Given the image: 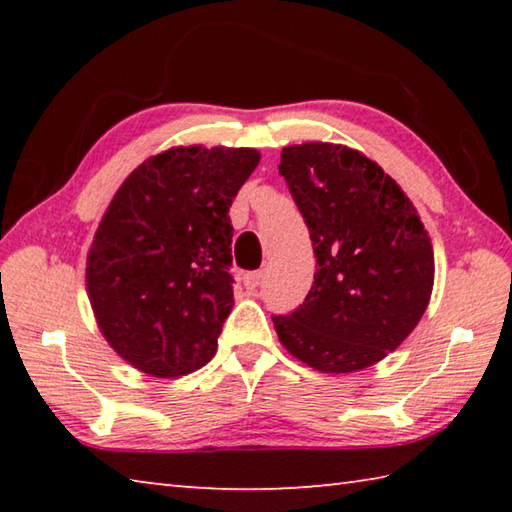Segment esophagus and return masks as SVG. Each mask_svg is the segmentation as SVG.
<instances>
[{
	"mask_svg": "<svg viewBox=\"0 0 512 512\" xmlns=\"http://www.w3.org/2000/svg\"><path fill=\"white\" fill-rule=\"evenodd\" d=\"M262 280H264V273L262 271H253V273H246L244 275L246 289H257L259 284H262Z\"/></svg>",
	"mask_w": 512,
	"mask_h": 512,
	"instance_id": "obj_1",
	"label": "esophagus"
}]
</instances>
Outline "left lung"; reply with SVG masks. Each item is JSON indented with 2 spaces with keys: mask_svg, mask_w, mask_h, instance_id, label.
I'll list each match as a JSON object with an SVG mask.
<instances>
[{
  "mask_svg": "<svg viewBox=\"0 0 512 512\" xmlns=\"http://www.w3.org/2000/svg\"><path fill=\"white\" fill-rule=\"evenodd\" d=\"M280 173L318 264L305 302L273 316L280 343L329 375L375 366L431 298L433 248L418 210L377 162L341 144L287 146Z\"/></svg>",
  "mask_w": 512,
  "mask_h": 512,
  "instance_id": "obj_1",
  "label": "left lung"
}]
</instances>
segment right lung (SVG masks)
Returning a JSON list of instances; mask_svg holds the SVG:
<instances>
[{
  "mask_svg": "<svg viewBox=\"0 0 512 512\" xmlns=\"http://www.w3.org/2000/svg\"><path fill=\"white\" fill-rule=\"evenodd\" d=\"M255 149L173 146L117 189L88 253L90 305L110 348L151 377L214 357L232 298L230 205Z\"/></svg>",
  "mask_w": 512,
  "mask_h": 512,
  "instance_id": "obj_1",
  "label": "right lung"
}]
</instances>
